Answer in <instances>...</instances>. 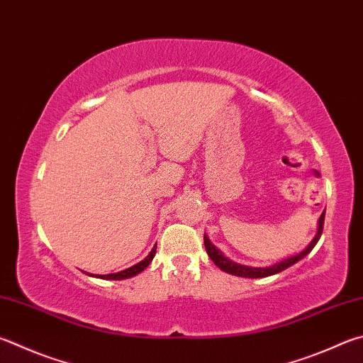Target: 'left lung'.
Returning a JSON list of instances; mask_svg holds the SVG:
<instances>
[{"mask_svg": "<svg viewBox=\"0 0 363 363\" xmlns=\"http://www.w3.org/2000/svg\"><path fill=\"white\" fill-rule=\"evenodd\" d=\"M324 219H325V213H322L320 219H319V228H318V235L314 236V240L309 242V246L301 250L300 254H296L294 257H289V259L282 260L279 263H274L272 267H267V268H252V267H246V265H240V263H235L230 259H227L225 255H223L219 249H217L213 242L209 241V238L204 233V247H206V252L209 255V259L213 260L217 267H219L222 272H225L228 274H235V276H241V278H267V276H272L276 273H281L282 269H286L289 267H292L294 263H296L298 260H301L303 257L308 255L311 252L313 247L318 245V241L322 235V230H324Z\"/></svg>", "mask_w": 363, "mask_h": 363, "instance_id": "left-lung-1", "label": "left lung"}]
</instances>
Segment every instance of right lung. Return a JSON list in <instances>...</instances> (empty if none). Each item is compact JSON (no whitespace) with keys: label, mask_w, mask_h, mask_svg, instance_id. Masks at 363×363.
Returning a JSON list of instances; mask_svg holds the SVG:
<instances>
[{"label":"right lung","mask_w":363,"mask_h":363,"mask_svg":"<svg viewBox=\"0 0 363 363\" xmlns=\"http://www.w3.org/2000/svg\"><path fill=\"white\" fill-rule=\"evenodd\" d=\"M155 250H157V245L152 247V250H150L149 255L146 257V259L141 260L140 263H136V265L130 267L127 269H123V272H118V273H111V274H96V278H101V279H114V281H118V279H127V278H131V276H136L138 273H141L144 268H146L150 262H152L154 255H155ZM94 276V274H90Z\"/></svg>","instance_id":"obj_1"}]
</instances>
